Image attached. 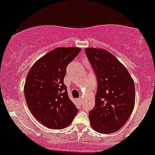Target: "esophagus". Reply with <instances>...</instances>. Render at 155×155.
<instances>
[{
    "mask_svg": "<svg viewBox=\"0 0 155 155\" xmlns=\"http://www.w3.org/2000/svg\"><path fill=\"white\" fill-rule=\"evenodd\" d=\"M77 102L79 104V105H82V99H81V98H80V99H77Z\"/></svg>",
    "mask_w": 155,
    "mask_h": 155,
    "instance_id": "1",
    "label": "esophagus"
}]
</instances>
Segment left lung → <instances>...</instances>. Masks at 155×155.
Listing matches in <instances>:
<instances>
[{
  "label": "left lung",
  "instance_id": "obj_1",
  "mask_svg": "<svg viewBox=\"0 0 155 155\" xmlns=\"http://www.w3.org/2000/svg\"><path fill=\"white\" fill-rule=\"evenodd\" d=\"M98 81L95 105L89 112L95 131L110 134L118 131L132 113L135 102L134 80L119 60L106 50L85 49Z\"/></svg>",
  "mask_w": 155,
  "mask_h": 155
}]
</instances>
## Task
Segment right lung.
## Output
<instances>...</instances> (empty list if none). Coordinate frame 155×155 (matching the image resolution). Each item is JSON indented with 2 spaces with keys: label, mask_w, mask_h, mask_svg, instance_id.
<instances>
[{
  "label": "right lung",
  "mask_w": 155,
  "mask_h": 155,
  "mask_svg": "<svg viewBox=\"0 0 155 155\" xmlns=\"http://www.w3.org/2000/svg\"><path fill=\"white\" fill-rule=\"evenodd\" d=\"M81 51L79 47H57L40 58L27 73L24 97L36 119L49 128L61 129L78 112L63 83L68 64Z\"/></svg>",
  "instance_id": "right-lung-1"
}]
</instances>
